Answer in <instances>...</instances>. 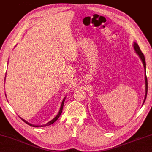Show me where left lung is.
Instances as JSON below:
<instances>
[{
  "instance_id": "1",
  "label": "left lung",
  "mask_w": 152,
  "mask_h": 152,
  "mask_svg": "<svg viewBox=\"0 0 152 152\" xmlns=\"http://www.w3.org/2000/svg\"><path fill=\"white\" fill-rule=\"evenodd\" d=\"M133 48L134 49V51L136 53L137 55L139 56L140 59H141V61L143 64V65H144V71H145V98H144V101L143 102V104L146 99V96H147V93H148V80H147V77H146V74H145V70H146V66H145V58L144 54L142 53V52L141 51L140 49V47L138 46V44L136 42H134V44H133Z\"/></svg>"
}]
</instances>
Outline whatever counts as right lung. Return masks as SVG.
I'll return each mask as SVG.
<instances>
[{
    "instance_id": "obj_1",
    "label": "right lung",
    "mask_w": 152,
    "mask_h": 152,
    "mask_svg": "<svg viewBox=\"0 0 152 152\" xmlns=\"http://www.w3.org/2000/svg\"><path fill=\"white\" fill-rule=\"evenodd\" d=\"M5 79H6V76H5V79H4V80H5ZM5 95H6V96H7V94H5ZM65 99H66V96H65L64 97V100H63V101H62V102H61V107H60V109H59V111L58 114H57V115H56V116L55 117V118H54L53 119L51 120V121H50V122H48L47 123V124H44V125H35V124H30V122H27L26 121H25L24 119L22 118L21 117H20V118L22 120V121H24V122L26 123L27 124L30 125V126H33V127H44V126H49V125L52 124L53 123L57 121V120L58 119V118H59V117L60 116V115H61V113H62V110H63V108H64V102H65Z\"/></svg>"
}]
</instances>
